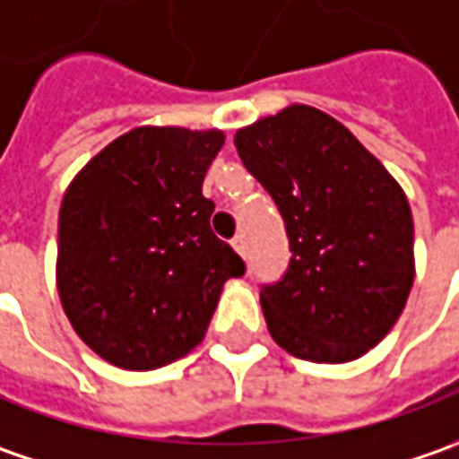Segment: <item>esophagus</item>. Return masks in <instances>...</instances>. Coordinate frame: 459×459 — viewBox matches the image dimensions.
<instances>
[{
    "label": "esophagus",
    "instance_id": "esophagus-1",
    "mask_svg": "<svg viewBox=\"0 0 459 459\" xmlns=\"http://www.w3.org/2000/svg\"><path fill=\"white\" fill-rule=\"evenodd\" d=\"M230 244H233V248H236V251H238L241 256H246V238H244V236H236V238H233Z\"/></svg>",
    "mask_w": 459,
    "mask_h": 459
}]
</instances>
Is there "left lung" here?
Instances as JSON below:
<instances>
[{
    "label": "left lung",
    "instance_id": "left-lung-1",
    "mask_svg": "<svg viewBox=\"0 0 459 459\" xmlns=\"http://www.w3.org/2000/svg\"><path fill=\"white\" fill-rule=\"evenodd\" d=\"M233 142L290 236L284 277L261 287L272 338L312 363L368 353L414 284V221L402 185L338 119L305 103L238 129Z\"/></svg>",
    "mask_w": 459,
    "mask_h": 459
}]
</instances>
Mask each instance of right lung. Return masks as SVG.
Masks as SVG:
<instances>
[{"mask_svg":"<svg viewBox=\"0 0 459 459\" xmlns=\"http://www.w3.org/2000/svg\"><path fill=\"white\" fill-rule=\"evenodd\" d=\"M223 132L139 126L68 185L57 218V294L103 360L152 371L205 338L223 284L244 259L211 229L205 172Z\"/></svg>","mask_w":459,"mask_h":459,"instance_id":"obj_1","label":"right lung"}]
</instances>
